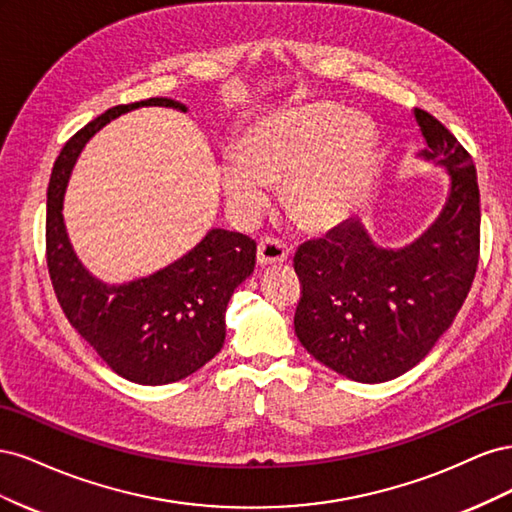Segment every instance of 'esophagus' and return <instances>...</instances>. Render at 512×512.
Returning a JSON list of instances; mask_svg holds the SVG:
<instances>
[{
	"instance_id": "esophagus-1",
	"label": "esophagus",
	"mask_w": 512,
	"mask_h": 512,
	"mask_svg": "<svg viewBox=\"0 0 512 512\" xmlns=\"http://www.w3.org/2000/svg\"><path fill=\"white\" fill-rule=\"evenodd\" d=\"M290 258V250L282 243L273 237H265L260 239L258 243V254L256 260L260 267H271V265H282Z\"/></svg>"
}]
</instances>
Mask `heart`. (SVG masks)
Wrapping results in <instances>:
<instances>
[{"label":"heart","instance_id":"obj_1","mask_svg":"<svg viewBox=\"0 0 512 512\" xmlns=\"http://www.w3.org/2000/svg\"><path fill=\"white\" fill-rule=\"evenodd\" d=\"M378 136L363 115L331 102L284 108L247 126L222 166V188L237 215L252 218L284 185V207L303 230L329 232L361 205Z\"/></svg>","mask_w":512,"mask_h":512}]
</instances>
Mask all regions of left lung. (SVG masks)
Segmentation results:
<instances>
[{
    "label": "left lung",
    "mask_w": 512,
    "mask_h": 512,
    "mask_svg": "<svg viewBox=\"0 0 512 512\" xmlns=\"http://www.w3.org/2000/svg\"><path fill=\"white\" fill-rule=\"evenodd\" d=\"M414 119L427 143L418 156L451 177L438 220L399 250H384L359 220H346L294 254L303 286L294 333L314 359L356 382L393 380L421 363L453 324L478 267L472 156L423 108Z\"/></svg>",
    "instance_id": "1"
}]
</instances>
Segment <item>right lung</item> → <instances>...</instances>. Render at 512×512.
<instances>
[{
    "label": "right lung",
    "mask_w": 512,
    "mask_h": 512,
    "mask_svg": "<svg viewBox=\"0 0 512 512\" xmlns=\"http://www.w3.org/2000/svg\"><path fill=\"white\" fill-rule=\"evenodd\" d=\"M138 106L188 111L170 98L119 104L76 132L55 160L46 192V267L72 327L115 374L136 384H168L194 374L224 346L226 305L256 265V241L213 228L173 265L108 286L76 258L64 226V192L85 143Z\"/></svg>",
    "instance_id": "right-lung-1"
}]
</instances>
